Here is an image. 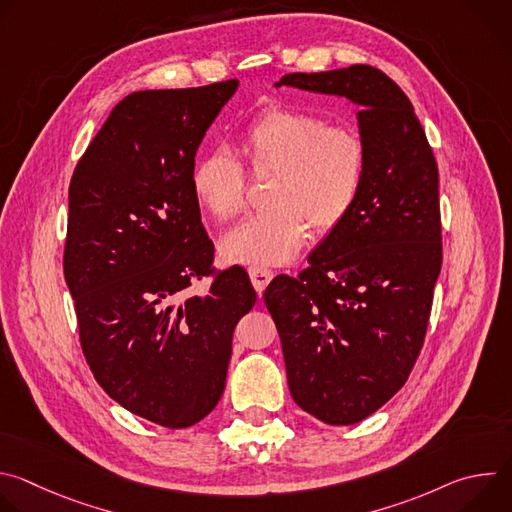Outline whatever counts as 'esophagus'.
<instances>
[{"instance_id": "1", "label": "esophagus", "mask_w": 512, "mask_h": 512, "mask_svg": "<svg viewBox=\"0 0 512 512\" xmlns=\"http://www.w3.org/2000/svg\"><path fill=\"white\" fill-rule=\"evenodd\" d=\"M249 277H251V283L253 287L257 289V294H261V291L269 285V281L273 279V271L267 269V267H249Z\"/></svg>"}]
</instances>
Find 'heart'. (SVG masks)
Returning a JSON list of instances; mask_svg holds the SVG:
<instances>
[{
    "label": "heart",
    "instance_id": "heart-1",
    "mask_svg": "<svg viewBox=\"0 0 512 512\" xmlns=\"http://www.w3.org/2000/svg\"><path fill=\"white\" fill-rule=\"evenodd\" d=\"M243 148L255 170H275L267 202L221 241L225 259L247 265H283L308 239V229H334L356 202L367 145L342 125H326L314 113L271 107L243 129ZM196 200L218 221L245 206V170L225 145L200 154L190 172Z\"/></svg>",
    "mask_w": 512,
    "mask_h": 512
}]
</instances>
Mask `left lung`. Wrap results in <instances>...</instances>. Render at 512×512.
I'll return each mask as SVG.
<instances>
[{"instance_id": "left-lung-1", "label": "left lung", "mask_w": 512, "mask_h": 512, "mask_svg": "<svg viewBox=\"0 0 512 512\" xmlns=\"http://www.w3.org/2000/svg\"><path fill=\"white\" fill-rule=\"evenodd\" d=\"M275 87L360 109L367 172L356 202L308 269L277 275L263 294L291 397L328 425H352L405 385L425 338L442 269L437 164L411 101L375 66L289 72Z\"/></svg>"}]
</instances>
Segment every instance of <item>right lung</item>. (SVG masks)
<instances>
[{"mask_svg":"<svg viewBox=\"0 0 512 512\" xmlns=\"http://www.w3.org/2000/svg\"><path fill=\"white\" fill-rule=\"evenodd\" d=\"M239 81L137 91L115 105L68 188L64 279L81 346L127 411L182 429L221 399L237 322L257 294L243 267L210 275L212 241L190 186L194 156Z\"/></svg>","mask_w":512,"mask_h":512,"instance_id":"add662e5","label":"right lung"}]
</instances>
